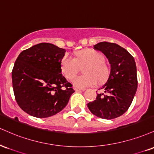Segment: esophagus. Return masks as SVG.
Masks as SVG:
<instances>
[{"label":"esophagus","instance_id":"obj_1","mask_svg":"<svg viewBox=\"0 0 154 154\" xmlns=\"http://www.w3.org/2000/svg\"><path fill=\"white\" fill-rule=\"evenodd\" d=\"M75 91H79V92L84 91H85V88H75Z\"/></svg>","mask_w":154,"mask_h":154}]
</instances>
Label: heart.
I'll return each mask as SVG.
<instances>
[{"label": "heart", "mask_w": 154, "mask_h": 154, "mask_svg": "<svg viewBox=\"0 0 154 154\" xmlns=\"http://www.w3.org/2000/svg\"><path fill=\"white\" fill-rule=\"evenodd\" d=\"M104 57L100 52L94 50H84L78 52L76 57L66 55L61 62V70L67 79L71 80L79 70V65L88 64L84 68L86 75L75 77L72 81L73 86L84 88L95 86L99 81H104L107 76L108 68L104 63Z\"/></svg>", "instance_id": "b5f03b06"}]
</instances>
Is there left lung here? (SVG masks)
Segmentation results:
<instances>
[{
	"label": "left lung",
	"instance_id": "obj_1",
	"mask_svg": "<svg viewBox=\"0 0 154 154\" xmlns=\"http://www.w3.org/2000/svg\"><path fill=\"white\" fill-rule=\"evenodd\" d=\"M94 49L102 52L110 64L109 78L101 88L108 95L97 94L96 100L87 106L97 117L112 120L123 115L133 102L138 87L136 65L133 56L115 43L102 42Z\"/></svg>",
	"mask_w": 154,
	"mask_h": 154
}]
</instances>
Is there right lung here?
<instances>
[{"label":"right lung","mask_w":154,"mask_h":154,"mask_svg":"<svg viewBox=\"0 0 154 154\" xmlns=\"http://www.w3.org/2000/svg\"><path fill=\"white\" fill-rule=\"evenodd\" d=\"M66 50L42 42L23 50L12 70L16 101L32 116L51 117L66 107L75 91L63 76L61 62Z\"/></svg>","instance_id":"add662e5"}]
</instances>
